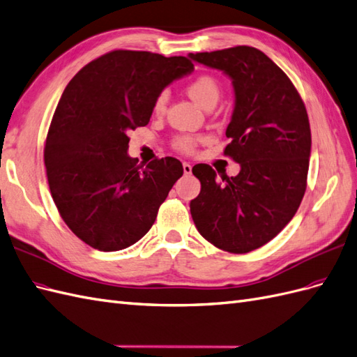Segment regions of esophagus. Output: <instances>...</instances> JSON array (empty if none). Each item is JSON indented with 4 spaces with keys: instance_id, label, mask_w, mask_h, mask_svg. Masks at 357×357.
Returning a JSON list of instances; mask_svg holds the SVG:
<instances>
[{
    "instance_id": "34e87169",
    "label": "esophagus",
    "mask_w": 357,
    "mask_h": 357,
    "mask_svg": "<svg viewBox=\"0 0 357 357\" xmlns=\"http://www.w3.org/2000/svg\"><path fill=\"white\" fill-rule=\"evenodd\" d=\"M183 172H185L186 176L192 172V165H190L189 162H183Z\"/></svg>"
}]
</instances>
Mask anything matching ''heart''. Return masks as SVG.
<instances>
[{"mask_svg":"<svg viewBox=\"0 0 357 357\" xmlns=\"http://www.w3.org/2000/svg\"><path fill=\"white\" fill-rule=\"evenodd\" d=\"M186 91L190 96V99H194L201 107H208L211 102H218L220 94L219 82L211 75H198L192 79ZM167 109V93L162 91L156 96L155 103H153V111L156 114H162ZM199 141H202V137H195V135H178L172 139V147L177 151L185 153V155H192L195 153Z\"/></svg>","mask_w":357,"mask_h":357,"instance_id":"obj_1","label":"heart"}]
</instances>
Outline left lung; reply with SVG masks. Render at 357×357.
Wrapping results in <instances>:
<instances>
[{"instance_id": "obj_1", "label": "left lung", "mask_w": 357, "mask_h": 357, "mask_svg": "<svg viewBox=\"0 0 357 357\" xmlns=\"http://www.w3.org/2000/svg\"><path fill=\"white\" fill-rule=\"evenodd\" d=\"M233 79L236 107L224 155L240 163L238 174L216 177L207 163L192 172L201 181L190 201L199 234L229 254H248L290 222L306 190L311 128L291 79L252 46L190 54Z\"/></svg>"}]
</instances>
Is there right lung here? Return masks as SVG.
<instances>
[{"mask_svg": "<svg viewBox=\"0 0 357 357\" xmlns=\"http://www.w3.org/2000/svg\"><path fill=\"white\" fill-rule=\"evenodd\" d=\"M192 69L188 56L115 50L67 84L43 158L59 213L84 243L120 250L155 224L183 165L169 156L138 165L128 156V132L149 124L156 96Z\"/></svg>", "mask_w": 357, "mask_h": 357, "instance_id": "right-lung-1", "label": "right lung"}]
</instances>
